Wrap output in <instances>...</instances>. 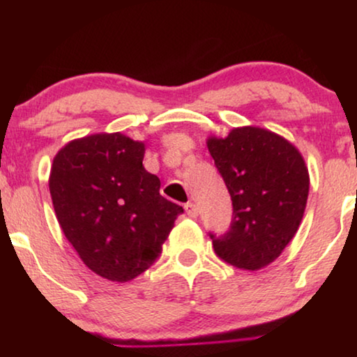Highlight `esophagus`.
Wrapping results in <instances>:
<instances>
[{
    "label": "esophagus",
    "instance_id": "1",
    "mask_svg": "<svg viewBox=\"0 0 357 357\" xmlns=\"http://www.w3.org/2000/svg\"><path fill=\"white\" fill-rule=\"evenodd\" d=\"M185 211H187V214H188L190 218H197V216H198V213H199V211H198V206H197V204L192 203V202L185 204Z\"/></svg>",
    "mask_w": 357,
    "mask_h": 357
}]
</instances>
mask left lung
I'll use <instances>...</instances> for the list:
<instances>
[{"label":"left lung","instance_id":"left-lung-1","mask_svg":"<svg viewBox=\"0 0 357 357\" xmlns=\"http://www.w3.org/2000/svg\"><path fill=\"white\" fill-rule=\"evenodd\" d=\"M206 146L232 199L227 234H211L214 252L229 265L261 270L296 236L309 197V169L291 141L260 126H237Z\"/></svg>","mask_w":357,"mask_h":357}]
</instances>
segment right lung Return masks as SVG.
Returning <instances> with one entry per match:
<instances>
[{
  "label": "right lung",
  "instance_id": "1",
  "mask_svg": "<svg viewBox=\"0 0 357 357\" xmlns=\"http://www.w3.org/2000/svg\"><path fill=\"white\" fill-rule=\"evenodd\" d=\"M144 143L121 133L73 139L53 158L52 203L84 265L109 281L135 280L155 261L183 208L159 193Z\"/></svg>",
  "mask_w": 357,
  "mask_h": 357
}]
</instances>
